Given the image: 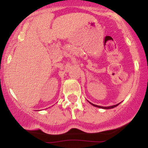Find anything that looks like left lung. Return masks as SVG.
Segmentation results:
<instances>
[{
  "label": "left lung",
  "mask_w": 148,
  "mask_h": 148,
  "mask_svg": "<svg viewBox=\"0 0 148 148\" xmlns=\"http://www.w3.org/2000/svg\"><path fill=\"white\" fill-rule=\"evenodd\" d=\"M92 105V106H95V107H98V108H103V109H110V108H114V107H116L117 106H118L119 104H120V103H118V104H116V105H113V106H97V105H95V104H93V103H90Z\"/></svg>",
  "instance_id": "left-lung-1"
}]
</instances>
